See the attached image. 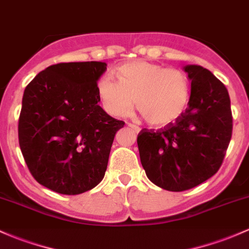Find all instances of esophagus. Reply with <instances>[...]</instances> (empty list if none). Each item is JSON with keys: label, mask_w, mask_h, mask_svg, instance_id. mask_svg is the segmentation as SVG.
I'll use <instances>...</instances> for the list:
<instances>
[{"label": "esophagus", "mask_w": 249, "mask_h": 249, "mask_svg": "<svg viewBox=\"0 0 249 249\" xmlns=\"http://www.w3.org/2000/svg\"><path fill=\"white\" fill-rule=\"evenodd\" d=\"M128 125H129V127L132 128L133 130H135V132H140V129H141V128L139 127V125H136V124H128Z\"/></svg>", "instance_id": "esophagus-1"}]
</instances>
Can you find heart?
Masks as SVG:
<instances>
[{
  "mask_svg": "<svg viewBox=\"0 0 249 249\" xmlns=\"http://www.w3.org/2000/svg\"><path fill=\"white\" fill-rule=\"evenodd\" d=\"M119 79L103 74L96 84L104 109L116 117L138 109L149 124L165 125L185 110L190 96L188 77L177 69L138 60L117 69Z\"/></svg>",
  "mask_w": 249,
  "mask_h": 249,
  "instance_id": "b5f03b06",
  "label": "heart"
}]
</instances>
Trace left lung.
<instances>
[{
    "label": "left lung",
    "instance_id": "obj_1",
    "mask_svg": "<svg viewBox=\"0 0 249 249\" xmlns=\"http://www.w3.org/2000/svg\"><path fill=\"white\" fill-rule=\"evenodd\" d=\"M191 81L188 108L164 128L138 135L141 165L153 184L184 191L213 177L231 139L232 117L227 88L209 70L185 65Z\"/></svg>",
    "mask_w": 249,
    "mask_h": 249
}]
</instances>
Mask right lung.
I'll use <instances>...</instances> for the list:
<instances>
[{
	"instance_id": "add662e5",
	"label": "right lung",
	"mask_w": 249,
	"mask_h": 249,
	"mask_svg": "<svg viewBox=\"0 0 249 249\" xmlns=\"http://www.w3.org/2000/svg\"><path fill=\"white\" fill-rule=\"evenodd\" d=\"M102 61L51 65L26 87L18 119V143L39 184L61 195H79L104 177L124 121L98 106L96 84Z\"/></svg>"
}]
</instances>
